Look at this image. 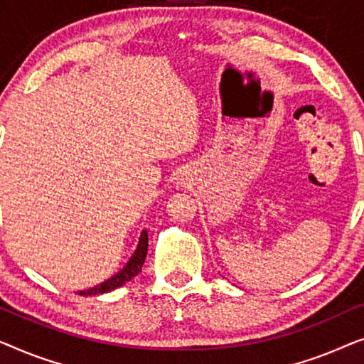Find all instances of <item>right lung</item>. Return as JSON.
Wrapping results in <instances>:
<instances>
[{"mask_svg": "<svg viewBox=\"0 0 364 364\" xmlns=\"http://www.w3.org/2000/svg\"><path fill=\"white\" fill-rule=\"evenodd\" d=\"M147 247H149L147 230H142L141 232V237H139V243H137L136 252L132 253L131 258H129V262L126 263V267H124L121 272H117L116 275L109 278V280L102 282L101 285H96V287L89 288V290L77 291L79 295L91 296V295H99V293H109V291L116 290V288H119V287H122L124 283L131 282L132 278L136 277L137 273L142 270V265H144V262H146V257H147Z\"/></svg>", "mask_w": 364, "mask_h": 364, "instance_id": "right-lung-1", "label": "right lung"}]
</instances>
